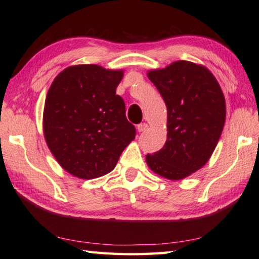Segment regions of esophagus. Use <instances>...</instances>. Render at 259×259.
Listing matches in <instances>:
<instances>
[{"instance_id": "obj_1", "label": "esophagus", "mask_w": 259, "mask_h": 259, "mask_svg": "<svg viewBox=\"0 0 259 259\" xmlns=\"http://www.w3.org/2000/svg\"><path fill=\"white\" fill-rule=\"evenodd\" d=\"M138 131L139 132H144V131H146V128H148V124H145V123H141V124H139L138 125Z\"/></svg>"}]
</instances>
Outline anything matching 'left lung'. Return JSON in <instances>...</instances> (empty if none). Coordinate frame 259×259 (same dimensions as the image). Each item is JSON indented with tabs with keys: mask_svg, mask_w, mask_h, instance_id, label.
Here are the masks:
<instances>
[{
	"mask_svg": "<svg viewBox=\"0 0 259 259\" xmlns=\"http://www.w3.org/2000/svg\"><path fill=\"white\" fill-rule=\"evenodd\" d=\"M167 106V141L146 154L153 172L180 180L197 171L211 158L226 121V100L215 77L205 66L177 61L148 72Z\"/></svg>",
	"mask_w": 259,
	"mask_h": 259,
	"instance_id": "1",
	"label": "left lung"
}]
</instances>
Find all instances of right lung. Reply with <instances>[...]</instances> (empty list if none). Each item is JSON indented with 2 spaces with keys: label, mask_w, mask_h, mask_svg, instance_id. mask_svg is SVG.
Instances as JSON below:
<instances>
[{
  "label": "right lung",
  "mask_w": 259,
  "mask_h": 259,
  "mask_svg": "<svg viewBox=\"0 0 259 259\" xmlns=\"http://www.w3.org/2000/svg\"><path fill=\"white\" fill-rule=\"evenodd\" d=\"M123 70L97 64L66 67L54 79L44 108V136L67 172L81 179L113 170L136 131L116 95Z\"/></svg>",
  "instance_id": "add662e5"
}]
</instances>
